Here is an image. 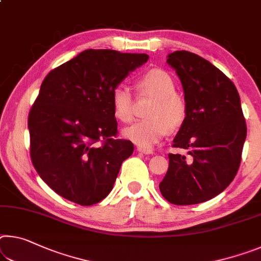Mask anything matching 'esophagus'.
<instances>
[{
    "label": "esophagus",
    "mask_w": 261,
    "mask_h": 261,
    "mask_svg": "<svg viewBox=\"0 0 261 261\" xmlns=\"http://www.w3.org/2000/svg\"><path fill=\"white\" fill-rule=\"evenodd\" d=\"M137 151L143 153V154H151V153H153L150 148H144V147H137Z\"/></svg>",
    "instance_id": "esophagus-1"
}]
</instances>
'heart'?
<instances>
[{
	"mask_svg": "<svg viewBox=\"0 0 261 261\" xmlns=\"http://www.w3.org/2000/svg\"><path fill=\"white\" fill-rule=\"evenodd\" d=\"M137 90L142 95L154 97L148 110L151 118L138 121L122 130L123 137L138 146L151 148L159 143L172 127L179 126L186 117V103L175 93V84L167 72L152 69L137 81ZM115 117L123 123L134 118V97L126 85L116 86L111 94Z\"/></svg>",
	"mask_w": 261,
	"mask_h": 261,
	"instance_id": "b5f03b06",
	"label": "heart"
}]
</instances>
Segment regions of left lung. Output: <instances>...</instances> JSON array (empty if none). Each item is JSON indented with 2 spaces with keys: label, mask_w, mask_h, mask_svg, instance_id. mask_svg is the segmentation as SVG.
<instances>
[{
  "label": "left lung",
  "mask_w": 261,
  "mask_h": 261,
  "mask_svg": "<svg viewBox=\"0 0 261 261\" xmlns=\"http://www.w3.org/2000/svg\"><path fill=\"white\" fill-rule=\"evenodd\" d=\"M167 64L180 79L186 102L173 146L187 155L169 153L159 188L171 203H201L221 194L238 172L246 139L241 97L224 73L195 53H169Z\"/></svg>",
  "instance_id": "left-lung-1"
}]
</instances>
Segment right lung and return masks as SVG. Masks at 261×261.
<instances>
[{"label": "right lung", "instance_id": "obj_1", "mask_svg": "<svg viewBox=\"0 0 261 261\" xmlns=\"http://www.w3.org/2000/svg\"><path fill=\"white\" fill-rule=\"evenodd\" d=\"M147 60L144 53L85 49L44 79L28 119L30 154L44 182L66 200L92 205L113 189L134 144L113 138L111 94Z\"/></svg>", "mask_w": 261, "mask_h": 261}]
</instances>
